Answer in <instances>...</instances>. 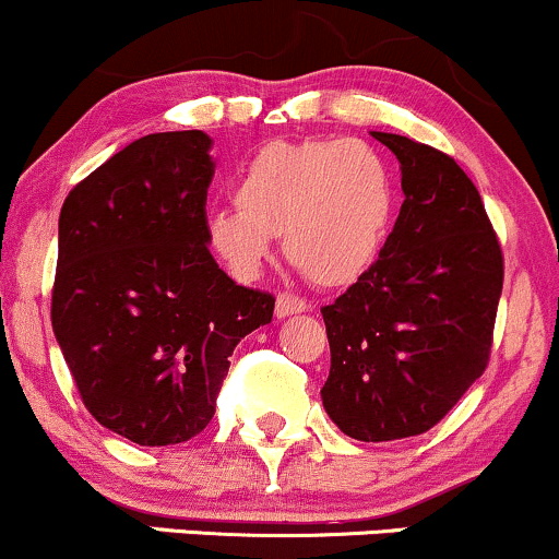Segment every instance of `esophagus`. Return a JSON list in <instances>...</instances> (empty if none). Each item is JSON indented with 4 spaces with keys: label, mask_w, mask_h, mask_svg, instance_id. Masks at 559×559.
Returning <instances> with one entry per match:
<instances>
[{
    "label": "esophagus",
    "mask_w": 559,
    "mask_h": 559,
    "mask_svg": "<svg viewBox=\"0 0 559 559\" xmlns=\"http://www.w3.org/2000/svg\"><path fill=\"white\" fill-rule=\"evenodd\" d=\"M305 310H310V305L292 292H281L278 299H275V316L278 318L299 316V312H305Z\"/></svg>",
    "instance_id": "1"
}]
</instances>
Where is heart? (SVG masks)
I'll use <instances>...</instances> for the list:
<instances>
[{"mask_svg": "<svg viewBox=\"0 0 559 559\" xmlns=\"http://www.w3.org/2000/svg\"><path fill=\"white\" fill-rule=\"evenodd\" d=\"M234 202L204 223L210 249L230 275L252 281L281 236L307 281L336 288L355 284L386 247L396 178L368 141H271L243 165Z\"/></svg>", "mask_w": 559, "mask_h": 559, "instance_id": "obj_1", "label": "heart"}]
</instances>
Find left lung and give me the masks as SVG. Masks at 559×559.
I'll list each match as a JSON object with an SVG mask.
<instances>
[{
    "instance_id": "1",
    "label": "left lung",
    "mask_w": 559,
    "mask_h": 559,
    "mask_svg": "<svg viewBox=\"0 0 559 559\" xmlns=\"http://www.w3.org/2000/svg\"><path fill=\"white\" fill-rule=\"evenodd\" d=\"M402 165L404 202L386 247L323 320L331 373L320 394L357 441L420 436L484 376L504 258L478 189L454 157L373 131Z\"/></svg>"
}]
</instances>
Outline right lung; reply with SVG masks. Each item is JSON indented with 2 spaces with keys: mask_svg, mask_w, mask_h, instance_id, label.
Listing matches in <instances>:
<instances>
[{
  "mask_svg": "<svg viewBox=\"0 0 559 559\" xmlns=\"http://www.w3.org/2000/svg\"><path fill=\"white\" fill-rule=\"evenodd\" d=\"M202 131L150 133L70 189L52 329L88 413L141 447L189 441L215 415L236 344L275 297L207 249L215 165Z\"/></svg>",
  "mask_w": 559,
  "mask_h": 559,
  "instance_id": "right-lung-1",
  "label": "right lung"
}]
</instances>
